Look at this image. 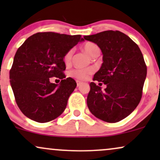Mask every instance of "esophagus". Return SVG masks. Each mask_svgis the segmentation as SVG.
<instances>
[{"instance_id": "esophagus-1", "label": "esophagus", "mask_w": 160, "mask_h": 160, "mask_svg": "<svg viewBox=\"0 0 160 160\" xmlns=\"http://www.w3.org/2000/svg\"><path fill=\"white\" fill-rule=\"evenodd\" d=\"M82 83V82L81 81H79V80H77V86H80Z\"/></svg>"}]
</instances>
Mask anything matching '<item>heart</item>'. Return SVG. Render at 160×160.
Instances as JSON below:
<instances>
[{"label": "heart", "instance_id": "obj_1", "mask_svg": "<svg viewBox=\"0 0 160 160\" xmlns=\"http://www.w3.org/2000/svg\"><path fill=\"white\" fill-rule=\"evenodd\" d=\"M82 48H83L84 51L86 53L89 55L90 56H92V55L96 52V51L100 50L98 48V47L95 43H91V42H87V43H84L83 46H82ZM73 52H74V50L73 49H70V50L65 54V57H64V60H65V63H69L71 62V58H72ZM93 72L92 68H84V69H77L74 70V71H72L73 76L74 78L80 80H86L89 76Z\"/></svg>", "mask_w": 160, "mask_h": 160}]
</instances>
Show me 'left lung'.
I'll return each mask as SVG.
<instances>
[{"mask_svg":"<svg viewBox=\"0 0 160 160\" xmlns=\"http://www.w3.org/2000/svg\"><path fill=\"white\" fill-rule=\"evenodd\" d=\"M102 50L103 63L93 80L104 82V90L90 82L87 106L97 118L117 122L136 108L142 96L147 66L138 46L119 31H105L84 36Z\"/></svg>","mask_w":160,"mask_h":160,"instance_id":"left-lung-1","label":"left lung"}]
</instances>
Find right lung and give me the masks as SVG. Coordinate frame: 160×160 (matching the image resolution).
Listing matches in <instances>:
<instances>
[{"label": "right lung", "instance_id": "right-lung-1", "mask_svg": "<svg viewBox=\"0 0 160 160\" xmlns=\"http://www.w3.org/2000/svg\"><path fill=\"white\" fill-rule=\"evenodd\" d=\"M81 35L54 32L37 33L16 51L10 71V82L16 104L28 118L38 122L55 120L65 111L77 82L65 78L64 57ZM62 80L52 84L49 78Z\"/></svg>", "mask_w": 160, "mask_h": 160}]
</instances>
